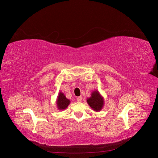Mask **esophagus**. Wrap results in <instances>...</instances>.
Here are the masks:
<instances>
[{"instance_id": "1", "label": "esophagus", "mask_w": 158, "mask_h": 158, "mask_svg": "<svg viewBox=\"0 0 158 158\" xmlns=\"http://www.w3.org/2000/svg\"><path fill=\"white\" fill-rule=\"evenodd\" d=\"M82 96H79V97L77 98L76 100H77V102H81V101H82Z\"/></svg>"}]
</instances>
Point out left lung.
<instances>
[{"instance_id":"8db88e82","label":"left lung","mask_w":158,"mask_h":158,"mask_svg":"<svg viewBox=\"0 0 158 158\" xmlns=\"http://www.w3.org/2000/svg\"><path fill=\"white\" fill-rule=\"evenodd\" d=\"M87 102L95 111H100L103 106V99L98 91H94L92 96L87 99Z\"/></svg>"}]
</instances>
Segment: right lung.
<instances>
[{"mask_svg": "<svg viewBox=\"0 0 158 158\" xmlns=\"http://www.w3.org/2000/svg\"><path fill=\"white\" fill-rule=\"evenodd\" d=\"M57 106L59 109H65L70 103V100L66 99L64 94L60 92L57 99Z\"/></svg>", "mask_w": 158, "mask_h": 158, "instance_id": "obj_1", "label": "right lung"}]
</instances>
